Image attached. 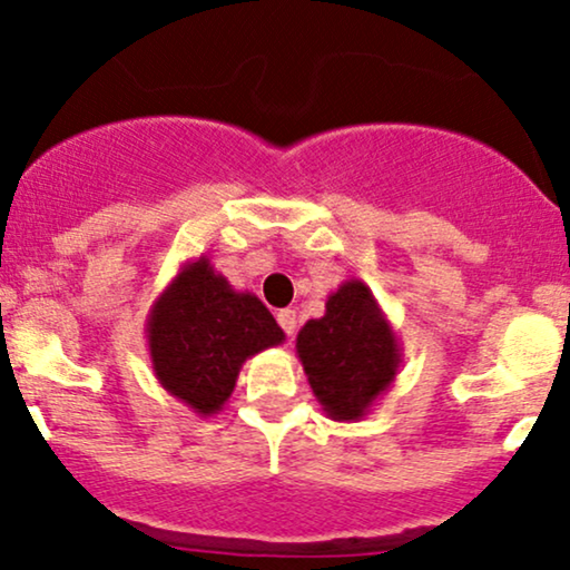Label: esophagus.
Segmentation results:
<instances>
[{
    "mask_svg": "<svg viewBox=\"0 0 570 570\" xmlns=\"http://www.w3.org/2000/svg\"><path fill=\"white\" fill-rule=\"evenodd\" d=\"M277 322H279V327L285 330L287 338H293V335H296V330H298L296 308H283V312H277Z\"/></svg>",
    "mask_w": 570,
    "mask_h": 570,
    "instance_id": "34e87169",
    "label": "esophagus"
}]
</instances>
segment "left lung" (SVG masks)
Segmentation results:
<instances>
[{
  "label": "left lung",
  "instance_id": "obj_1",
  "mask_svg": "<svg viewBox=\"0 0 570 570\" xmlns=\"http://www.w3.org/2000/svg\"><path fill=\"white\" fill-rule=\"evenodd\" d=\"M296 354L322 412L338 423L362 420L402 367V343L362 279L330 293L325 317L301 327Z\"/></svg>",
  "mask_w": 570,
  "mask_h": 570
}]
</instances>
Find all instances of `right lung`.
I'll list each match as a JSON object with an SVG mask.
<instances>
[{
	"label": "right lung",
	"instance_id": "obj_1",
	"mask_svg": "<svg viewBox=\"0 0 570 570\" xmlns=\"http://www.w3.org/2000/svg\"><path fill=\"white\" fill-rule=\"evenodd\" d=\"M145 333L158 383L200 417L224 410L245 360L285 341L269 308L235 291L208 256L179 266L150 306Z\"/></svg>",
	"mask_w": 570,
	"mask_h": 570
}]
</instances>
